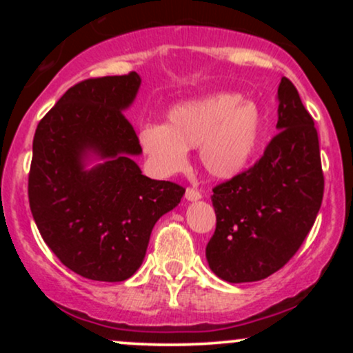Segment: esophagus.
Here are the masks:
<instances>
[{
    "mask_svg": "<svg viewBox=\"0 0 353 353\" xmlns=\"http://www.w3.org/2000/svg\"><path fill=\"white\" fill-rule=\"evenodd\" d=\"M201 192L197 189H192V188H188L185 189V201H189V202H196V201H199L201 199Z\"/></svg>",
    "mask_w": 353,
    "mask_h": 353,
    "instance_id": "34e87169",
    "label": "esophagus"
}]
</instances>
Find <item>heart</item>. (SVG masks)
Here are the masks:
<instances>
[{
	"mask_svg": "<svg viewBox=\"0 0 353 353\" xmlns=\"http://www.w3.org/2000/svg\"><path fill=\"white\" fill-rule=\"evenodd\" d=\"M261 109L236 92H216L174 106L168 124H145L139 144L154 171L172 176L188 164V149H199L204 171L228 181L252 163L262 139Z\"/></svg>",
	"mask_w": 353,
	"mask_h": 353,
	"instance_id": "b5f03b06",
	"label": "heart"
}]
</instances>
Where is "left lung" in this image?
<instances>
[{
    "label": "left lung",
    "instance_id": "8db88e82",
    "mask_svg": "<svg viewBox=\"0 0 353 353\" xmlns=\"http://www.w3.org/2000/svg\"><path fill=\"white\" fill-rule=\"evenodd\" d=\"M277 132L249 171L214 188L216 232L205 247L214 274L255 282L290 261L314 225L323 196L317 129L297 89L282 78Z\"/></svg>",
    "mask_w": 353,
    "mask_h": 353
}]
</instances>
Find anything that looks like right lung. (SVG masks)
Here are the masks:
<instances>
[{"label":"right lung","instance_id":"right-lung-1","mask_svg":"<svg viewBox=\"0 0 353 353\" xmlns=\"http://www.w3.org/2000/svg\"><path fill=\"white\" fill-rule=\"evenodd\" d=\"M141 76L86 79L39 121L28 196L39 234L81 277L123 282L139 269L152 228L185 189L144 176L143 154L124 111Z\"/></svg>","mask_w":353,"mask_h":353}]
</instances>
